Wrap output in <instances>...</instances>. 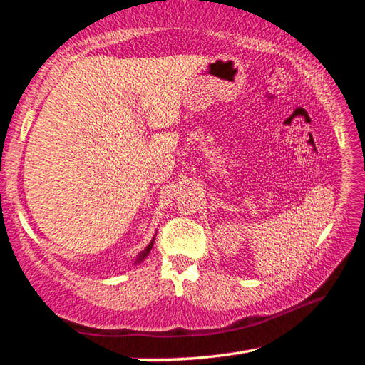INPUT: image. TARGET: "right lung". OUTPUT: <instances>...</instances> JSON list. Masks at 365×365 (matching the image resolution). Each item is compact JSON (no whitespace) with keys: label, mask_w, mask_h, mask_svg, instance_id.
I'll list each match as a JSON object with an SVG mask.
<instances>
[{"label":"right lung","mask_w":365,"mask_h":365,"mask_svg":"<svg viewBox=\"0 0 365 365\" xmlns=\"http://www.w3.org/2000/svg\"><path fill=\"white\" fill-rule=\"evenodd\" d=\"M153 243H154V238H153V242L150 243V245H148L146 246V248L143 250V251H141L140 252V255H138V257H137V261H135V264H138V262H141V261H143V259L148 256V255H150V251H151V248H153Z\"/></svg>","instance_id":"right-lung-1"}]
</instances>
